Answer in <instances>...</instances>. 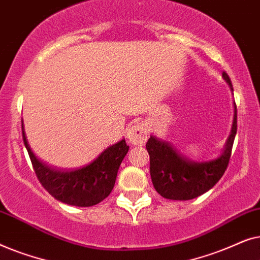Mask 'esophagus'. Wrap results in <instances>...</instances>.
Segmentation results:
<instances>
[{"mask_svg": "<svg viewBox=\"0 0 260 260\" xmlns=\"http://www.w3.org/2000/svg\"><path fill=\"white\" fill-rule=\"evenodd\" d=\"M148 131L143 123H135L127 130V140L134 145H143L147 142Z\"/></svg>", "mask_w": 260, "mask_h": 260, "instance_id": "1", "label": "esophagus"}]
</instances>
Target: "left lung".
Here are the masks:
<instances>
[{
    "mask_svg": "<svg viewBox=\"0 0 260 260\" xmlns=\"http://www.w3.org/2000/svg\"><path fill=\"white\" fill-rule=\"evenodd\" d=\"M222 78L233 86L227 73ZM237 135V106L234 103L233 123L225 147L218 157L208 161H193L180 154L169 142L150 136L147 150L150 156V175L155 189L161 197L169 200L186 201L205 194L221 179L229 166L233 142Z\"/></svg>",
    "mask_w": 260,
    "mask_h": 260,
    "instance_id": "1",
    "label": "left lung"
}]
</instances>
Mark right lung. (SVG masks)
<instances>
[{
  "label": "right lung",
  "instance_id": "1",
  "mask_svg": "<svg viewBox=\"0 0 260 260\" xmlns=\"http://www.w3.org/2000/svg\"><path fill=\"white\" fill-rule=\"evenodd\" d=\"M22 137L34 172L45 189L58 201L77 207H91L109 197L115 186L120 163L129 150V145L123 138L106 148L83 168L58 170L40 161L31 151L23 130V120Z\"/></svg>",
  "mask_w": 260,
  "mask_h": 260
}]
</instances>
